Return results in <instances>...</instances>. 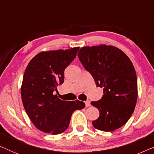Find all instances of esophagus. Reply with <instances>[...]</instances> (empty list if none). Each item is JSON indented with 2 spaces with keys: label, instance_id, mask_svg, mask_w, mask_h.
<instances>
[{
  "label": "esophagus",
  "instance_id": "esophagus-1",
  "mask_svg": "<svg viewBox=\"0 0 154 154\" xmlns=\"http://www.w3.org/2000/svg\"><path fill=\"white\" fill-rule=\"evenodd\" d=\"M85 106H86V107H88V106H90V102L89 100H88V101H86V102H85Z\"/></svg>",
  "mask_w": 154,
  "mask_h": 154
}]
</instances>
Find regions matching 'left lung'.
Instances as JSON below:
<instances>
[{"label":"left lung","mask_w":154,"mask_h":154,"mask_svg":"<svg viewBox=\"0 0 154 154\" xmlns=\"http://www.w3.org/2000/svg\"><path fill=\"white\" fill-rule=\"evenodd\" d=\"M78 56L96 85L104 88L102 98L91 102L100 111L92 125L104 132L119 129L130 119L137 100V79L131 60L119 48L106 45L83 47Z\"/></svg>","instance_id":"1"}]
</instances>
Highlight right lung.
<instances>
[{
    "instance_id": "add662e5",
    "label": "right lung",
    "mask_w": 154,
    "mask_h": 154,
    "mask_svg": "<svg viewBox=\"0 0 154 154\" xmlns=\"http://www.w3.org/2000/svg\"><path fill=\"white\" fill-rule=\"evenodd\" d=\"M79 49L41 52L27 65L21 87L23 106L33 125L42 132L62 133L69 127L73 111L85 106L79 100H60L57 90L64 83V71Z\"/></svg>"
}]
</instances>
